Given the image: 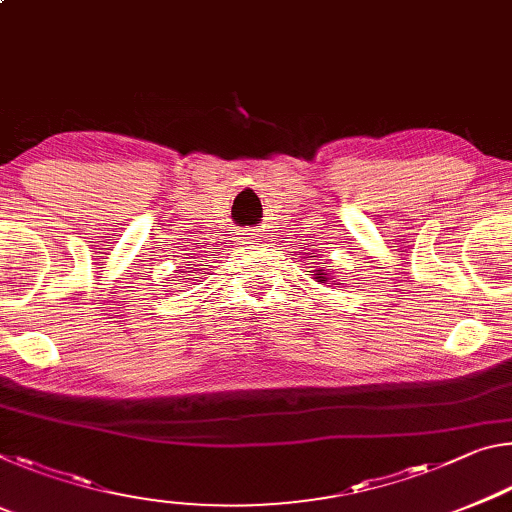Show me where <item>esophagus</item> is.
I'll list each match as a JSON object with an SVG mask.
<instances>
[{"instance_id": "esophagus-1", "label": "esophagus", "mask_w": 512, "mask_h": 512, "mask_svg": "<svg viewBox=\"0 0 512 512\" xmlns=\"http://www.w3.org/2000/svg\"><path fill=\"white\" fill-rule=\"evenodd\" d=\"M239 239H241V244H253L255 241V232H248V230H244V232H239Z\"/></svg>"}]
</instances>
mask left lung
<instances>
[{
	"label": "left lung",
	"mask_w": 512,
	"mask_h": 512,
	"mask_svg": "<svg viewBox=\"0 0 512 512\" xmlns=\"http://www.w3.org/2000/svg\"><path fill=\"white\" fill-rule=\"evenodd\" d=\"M316 280H323V282H327V275H325V273H316Z\"/></svg>",
	"instance_id": "left-lung-1"
}]
</instances>
